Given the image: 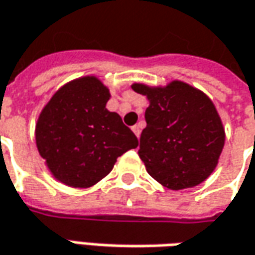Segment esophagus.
<instances>
[{"label":"esophagus","mask_w":255,"mask_h":255,"mask_svg":"<svg viewBox=\"0 0 255 255\" xmlns=\"http://www.w3.org/2000/svg\"><path fill=\"white\" fill-rule=\"evenodd\" d=\"M132 132H134L136 136H139L141 135V127H139V126H134V127H132Z\"/></svg>","instance_id":"obj_1"}]
</instances>
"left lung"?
Wrapping results in <instances>:
<instances>
[{"label":"left lung","mask_w":255,"mask_h":255,"mask_svg":"<svg viewBox=\"0 0 255 255\" xmlns=\"http://www.w3.org/2000/svg\"><path fill=\"white\" fill-rule=\"evenodd\" d=\"M131 87L149 101L138 149L148 173L172 190L193 188L206 180L217 166L226 138L213 101L180 80L156 87L142 83Z\"/></svg>","instance_id":"8db88e82"}]
</instances>
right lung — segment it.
<instances>
[{"mask_svg":"<svg viewBox=\"0 0 255 255\" xmlns=\"http://www.w3.org/2000/svg\"><path fill=\"white\" fill-rule=\"evenodd\" d=\"M110 90L96 76L63 84L42 109L35 127L39 155L53 178L90 188L138 139L117 113L106 109Z\"/></svg>","mask_w":255,"mask_h":255,"instance_id":"add662e5","label":"right lung"}]
</instances>
